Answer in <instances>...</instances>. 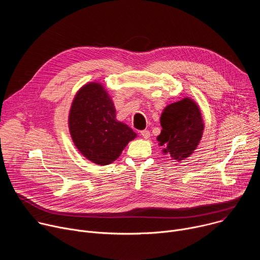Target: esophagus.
I'll list each match as a JSON object with an SVG mask.
<instances>
[{"label":"esophagus","mask_w":260,"mask_h":260,"mask_svg":"<svg viewBox=\"0 0 260 260\" xmlns=\"http://www.w3.org/2000/svg\"><path fill=\"white\" fill-rule=\"evenodd\" d=\"M141 136H142L144 139H149V138H150V132L147 131V129L141 131Z\"/></svg>","instance_id":"obj_1"}]
</instances>
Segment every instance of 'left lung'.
I'll use <instances>...</instances> for the list:
<instances>
[{
  "mask_svg": "<svg viewBox=\"0 0 260 260\" xmlns=\"http://www.w3.org/2000/svg\"><path fill=\"white\" fill-rule=\"evenodd\" d=\"M160 125L158 145L164 147L162 153L178 162L194 152L205 128L201 109L190 98L168 105L161 113Z\"/></svg>",
  "mask_w": 260,
  "mask_h": 260,
  "instance_id": "obj_1",
  "label": "left lung"
}]
</instances>
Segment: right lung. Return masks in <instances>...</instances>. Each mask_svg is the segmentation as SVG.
<instances>
[{
  "mask_svg": "<svg viewBox=\"0 0 260 260\" xmlns=\"http://www.w3.org/2000/svg\"><path fill=\"white\" fill-rule=\"evenodd\" d=\"M69 129L78 151L99 166L116 160L137 134L116 119L108 91L99 82L83 85L72 102Z\"/></svg>",
  "mask_w": 260,
  "mask_h": 260,
  "instance_id": "add662e5",
  "label": "right lung"
}]
</instances>
